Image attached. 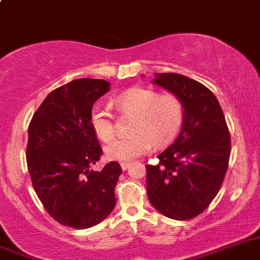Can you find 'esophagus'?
Wrapping results in <instances>:
<instances>
[{"instance_id":"1","label":"esophagus","mask_w":260,"mask_h":260,"mask_svg":"<svg viewBox=\"0 0 260 260\" xmlns=\"http://www.w3.org/2000/svg\"><path fill=\"white\" fill-rule=\"evenodd\" d=\"M128 167H130V163H121V169H122V171H126Z\"/></svg>"}]
</instances>
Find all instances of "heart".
<instances>
[{
  "label": "heart",
  "instance_id": "obj_1",
  "mask_svg": "<svg viewBox=\"0 0 260 260\" xmlns=\"http://www.w3.org/2000/svg\"><path fill=\"white\" fill-rule=\"evenodd\" d=\"M115 105L122 115L133 116L132 137L113 139L116 134L112 116L102 106H95L90 113L94 134L106 145L107 159L128 163L150 148L171 144L184 122V105L175 94H159L147 88H132L115 98Z\"/></svg>",
  "mask_w": 260,
  "mask_h": 260
}]
</instances>
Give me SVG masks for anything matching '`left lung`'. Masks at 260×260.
<instances>
[{
  "instance_id": "left-lung-1",
  "label": "left lung",
  "mask_w": 260,
  "mask_h": 260,
  "mask_svg": "<svg viewBox=\"0 0 260 260\" xmlns=\"http://www.w3.org/2000/svg\"><path fill=\"white\" fill-rule=\"evenodd\" d=\"M153 84L181 100L179 137L147 165L150 204L163 216L185 221L202 213L218 194L231 153V140L216 95L202 83L172 73H155Z\"/></svg>"
}]
</instances>
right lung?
Wrapping results in <instances>:
<instances>
[{
  "instance_id": "1",
  "label": "right lung",
  "mask_w": 260,
  "mask_h": 260,
  "mask_svg": "<svg viewBox=\"0 0 260 260\" xmlns=\"http://www.w3.org/2000/svg\"><path fill=\"white\" fill-rule=\"evenodd\" d=\"M108 90L110 83L101 79L70 81L47 95L29 125L26 162L33 187L63 226L89 229L115 208L120 165L112 160L102 171L90 170L102 154L91 108Z\"/></svg>"
}]
</instances>
